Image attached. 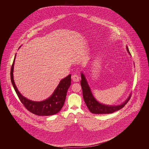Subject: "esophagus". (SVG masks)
<instances>
[{
  "label": "esophagus",
  "instance_id": "1",
  "mask_svg": "<svg viewBox=\"0 0 149 149\" xmlns=\"http://www.w3.org/2000/svg\"><path fill=\"white\" fill-rule=\"evenodd\" d=\"M72 80L74 81V82H78L79 81V77H78L77 75H76V74H74V75H73L72 76Z\"/></svg>",
  "mask_w": 149,
  "mask_h": 149
}]
</instances>
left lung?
<instances>
[{
    "mask_svg": "<svg viewBox=\"0 0 149 149\" xmlns=\"http://www.w3.org/2000/svg\"><path fill=\"white\" fill-rule=\"evenodd\" d=\"M128 53L130 54V52L128 50V47H126ZM81 80L80 81L81 86L83 91V99L84 100L85 104L89 110L94 114H109L112 113L114 112L118 111L122 108L128 102L130 99L131 95L128 97L122 104L118 106H108L99 103L93 95L92 93L91 92V88L88 85L87 81L84 75L81 72Z\"/></svg>",
    "mask_w": 149,
    "mask_h": 149,
    "instance_id": "obj_1",
    "label": "left lung"
}]
</instances>
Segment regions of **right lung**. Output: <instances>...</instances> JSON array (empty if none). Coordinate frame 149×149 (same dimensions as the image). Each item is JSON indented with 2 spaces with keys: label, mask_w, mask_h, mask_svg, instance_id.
Returning <instances> with one entry per match:
<instances>
[{
  "label": "right lung",
  "mask_w": 149,
  "mask_h": 149,
  "mask_svg": "<svg viewBox=\"0 0 149 149\" xmlns=\"http://www.w3.org/2000/svg\"><path fill=\"white\" fill-rule=\"evenodd\" d=\"M10 70V79L14 90L19 99L25 108L30 112L38 116H51L58 113L64 106L67 91L71 85V74L62 79L52 95L49 98L41 102H35L27 99L19 92L13 79L14 61Z\"/></svg>",
  "instance_id": "obj_1"
}]
</instances>
